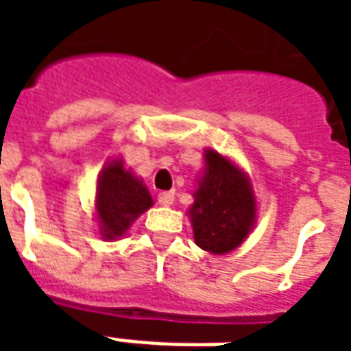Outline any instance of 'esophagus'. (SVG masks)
Here are the masks:
<instances>
[{"mask_svg": "<svg viewBox=\"0 0 351 351\" xmlns=\"http://www.w3.org/2000/svg\"><path fill=\"white\" fill-rule=\"evenodd\" d=\"M158 201H160V205L169 206L175 203V191H161L160 195H158Z\"/></svg>", "mask_w": 351, "mask_h": 351, "instance_id": "obj_1", "label": "esophagus"}]
</instances>
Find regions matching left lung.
<instances>
[{"mask_svg":"<svg viewBox=\"0 0 351 351\" xmlns=\"http://www.w3.org/2000/svg\"><path fill=\"white\" fill-rule=\"evenodd\" d=\"M199 248L228 254L243 243L256 218V201L246 176L214 150H206L205 175L190 208Z\"/></svg>","mask_w":351,"mask_h":351,"instance_id":"1","label":"left lung"}]
</instances>
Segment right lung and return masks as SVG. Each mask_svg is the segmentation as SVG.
I'll list each match as a JSON object with an SVG mask.
<instances>
[{
    "label": "right lung",
    "instance_id": "1",
    "mask_svg": "<svg viewBox=\"0 0 351 351\" xmlns=\"http://www.w3.org/2000/svg\"><path fill=\"white\" fill-rule=\"evenodd\" d=\"M152 206V197L141 180L125 171L122 161H112L97 180V216L105 239L122 237L138 214Z\"/></svg>",
    "mask_w": 351,
    "mask_h": 351
}]
</instances>
